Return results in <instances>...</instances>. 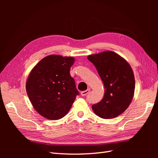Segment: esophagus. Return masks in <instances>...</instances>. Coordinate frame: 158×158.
Returning <instances> with one entry per match:
<instances>
[{
    "mask_svg": "<svg viewBox=\"0 0 158 158\" xmlns=\"http://www.w3.org/2000/svg\"><path fill=\"white\" fill-rule=\"evenodd\" d=\"M89 92H90L89 89H87V90L83 91V92H81V95H82V96H85V95H86Z\"/></svg>",
    "mask_w": 158,
    "mask_h": 158,
    "instance_id": "1",
    "label": "esophagus"
}]
</instances>
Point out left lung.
Listing matches in <instances>:
<instances>
[{
  "label": "left lung",
  "instance_id": "8db88e82",
  "mask_svg": "<svg viewBox=\"0 0 158 158\" xmlns=\"http://www.w3.org/2000/svg\"><path fill=\"white\" fill-rule=\"evenodd\" d=\"M88 59L96 68L105 88L103 98L92 106L95 114L102 118H113L122 114L134 97L135 80L128 62L113 51L89 55Z\"/></svg>",
  "mask_w": 158,
  "mask_h": 158
}]
</instances>
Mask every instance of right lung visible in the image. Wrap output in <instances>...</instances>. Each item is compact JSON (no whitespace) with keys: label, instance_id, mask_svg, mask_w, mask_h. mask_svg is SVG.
Here are the masks:
<instances>
[{"label":"right lung","instance_id":"1","mask_svg":"<svg viewBox=\"0 0 158 158\" xmlns=\"http://www.w3.org/2000/svg\"><path fill=\"white\" fill-rule=\"evenodd\" d=\"M73 56L50 55L32 69L26 80V89L33 108L49 120L64 117L79 94L70 70Z\"/></svg>","mask_w":158,"mask_h":158}]
</instances>
